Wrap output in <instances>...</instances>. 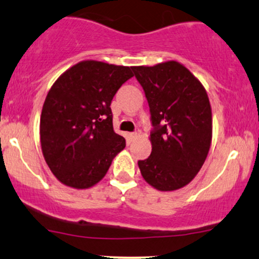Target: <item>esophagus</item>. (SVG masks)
Wrapping results in <instances>:
<instances>
[{"instance_id":"esophagus-1","label":"esophagus","mask_w":259,"mask_h":259,"mask_svg":"<svg viewBox=\"0 0 259 259\" xmlns=\"http://www.w3.org/2000/svg\"><path fill=\"white\" fill-rule=\"evenodd\" d=\"M139 136H141V131H139V130L136 131V132H132V133H130V138H131V139H135V138H137V137H139Z\"/></svg>"}]
</instances>
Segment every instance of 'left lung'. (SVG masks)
Listing matches in <instances>:
<instances>
[{"mask_svg": "<svg viewBox=\"0 0 259 259\" xmlns=\"http://www.w3.org/2000/svg\"><path fill=\"white\" fill-rule=\"evenodd\" d=\"M150 111L152 153L138 166L159 191H175L194 179L211 143V109L204 87L176 61L132 67Z\"/></svg>", "mask_w": 259, "mask_h": 259, "instance_id": "8db88e82", "label": "left lung"}]
</instances>
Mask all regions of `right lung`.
<instances>
[{
    "instance_id": "add662e5",
    "label": "right lung",
    "mask_w": 259,
    "mask_h": 259,
    "mask_svg": "<svg viewBox=\"0 0 259 259\" xmlns=\"http://www.w3.org/2000/svg\"><path fill=\"white\" fill-rule=\"evenodd\" d=\"M132 77V67L82 61L51 87L40 117V142L46 164L63 185L83 190L98 184L126 147L114 131L110 105Z\"/></svg>"
}]
</instances>
